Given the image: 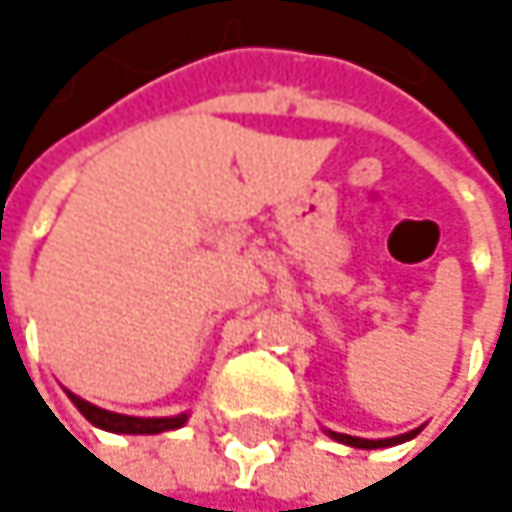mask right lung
Returning <instances> with one entry per match:
<instances>
[{
    "instance_id": "right-lung-1",
    "label": "right lung",
    "mask_w": 512,
    "mask_h": 512,
    "mask_svg": "<svg viewBox=\"0 0 512 512\" xmlns=\"http://www.w3.org/2000/svg\"><path fill=\"white\" fill-rule=\"evenodd\" d=\"M70 400L76 403V409L100 430L106 433H124V436H154V433H165V430H177L189 421L186 412L171 415V418H136V415H118V412H106L76 394H70Z\"/></svg>"
}]
</instances>
